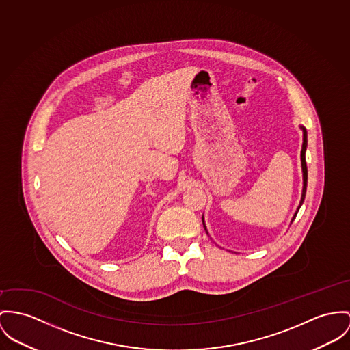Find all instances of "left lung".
Segmentation results:
<instances>
[{
	"label": "left lung",
	"mask_w": 350,
	"mask_h": 350,
	"mask_svg": "<svg viewBox=\"0 0 350 350\" xmlns=\"http://www.w3.org/2000/svg\"><path fill=\"white\" fill-rule=\"evenodd\" d=\"M302 131H304V142H302V150H301V163H302V173H304V189H302V197H301V202H299V206L298 208H301V205H302V202H304V198H305V194H306V183H308V167H306V161H305V150H306V131H305V128H302ZM202 222H204V219H202ZM204 228H205V224H204ZM205 230H206V228H205Z\"/></svg>",
	"instance_id": "8db88e82"
}]
</instances>
